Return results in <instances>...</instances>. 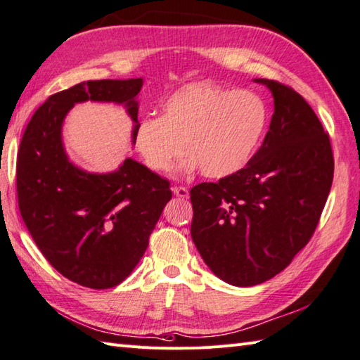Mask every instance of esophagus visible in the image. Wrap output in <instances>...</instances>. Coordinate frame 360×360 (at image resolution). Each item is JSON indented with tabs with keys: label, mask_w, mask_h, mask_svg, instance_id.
Listing matches in <instances>:
<instances>
[{
	"label": "esophagus",
	"mask_w": 360,
	"mask_h": 360,
	"mask_svg": "<svg viewBox=\"0 0 360 360\" xmlns=\"http://www.w3.org/2000/svg\"><path fill=\"white\" fill-rule=\"evenodd\" d=\"M173 193L176 195L178 198H182V199L188 198V190H187V187H182V186H176V187H173Z\"/></svg>",
	"instance_id": "esophagus-1"
}]
</instances>
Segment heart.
Returning a JSON list of instances; mask_svg holds the SVG:
<instances>
[{"label": "heart", "instance_id": "obj_1", "mask_svg": "<svg viewBox=\"0 0 360 360\" xmlns=\"http://www.w3.org/2000/svg\"><path fill=\"white\" fill-rule=\"evenodd\" d=\"M269 105L252 90L190 84L165 99L161 116L141 118L133 148L148 170L169 173L178 158L186 172L221 179L244 169L269 125Z\"/></svg>", "mask_w": 360, "mask_h": 360}]
</instances>
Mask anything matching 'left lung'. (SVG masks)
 Instances as JSON below:
<instances>
[{
  "label": "left lung",
  "mask_w": 360,
  "mask_h": 360,
  "mask_svg": "<svg viewBox=\"0 0 360 360\" xmlns=\"http://www.w3.org/2000/svg\"><path fill=\"white\" fill-rule=\"evenodd\" d=\"M255 81L274 98L261 148L238 173L190 190L198 252L236 287L271 279L308 244L334 173L330 136L305 99L274 79Z\"/></svg>",
  "instance_id": "left-lung-1"
}]
</instances>
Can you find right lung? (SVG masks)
<instances>
[{
	"label": "right lung",
	"mask_w": 360,
	"mask_h": 360,
	"mask_svg": "<svg viewBox=\"0 0 360 360\" xmlns=\"http://www.w3.org/2000/svg\"><path fill=\"white\" fill-rule=\"evenodd\" d=\"M141 87L142 78L101 79L58 91L37 108L20 144L16 195L22 221L49 264L87 288L116 287L133 271L172 190L131 158L107 174L78 169L64 152L63 121L75 104L90 99L124 104L136 125Z\"/></svg>",
	"instance_id": "right-lung-1"
}]
</instances>
